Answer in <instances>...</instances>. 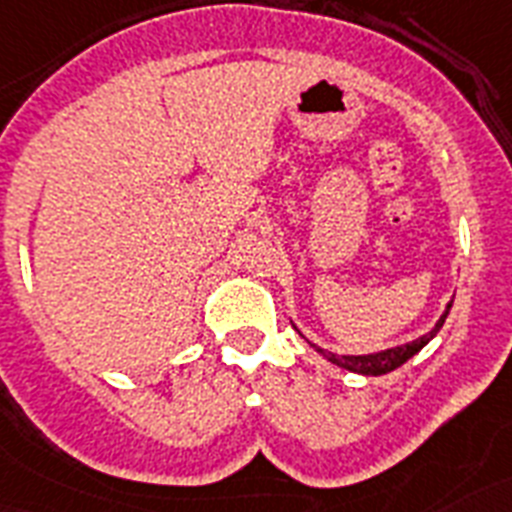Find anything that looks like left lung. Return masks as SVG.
<instances>
[{
	"label": "left lung",
	"mask_w": 512,
	"mask_h": 512,
	"mask_svg": "<svg viewBox=\"0 0 512 512\" xmlns=\"http://www.w3.org/2000/svg\"><path fill=\"white\" fill-rule=\"evenodd\" d=\"M450 307H452V302H447L442 318L434 323V328H431L429 334L418 336V339H413V342L400 344V347H389V350L371 352V355H336V352L323 350V347H318V344H310V347H313L315 352H321L328 363L339 365V368H344V371L360 373V376H384V373H392V371H397L400 365H405L410 357L418 355V352H421L423 347H426V344H429L436 334H439V328L444 326L447 315H450Z\"/></svg>",
	"instance_id": "8db88e82"
}]
</instances>
